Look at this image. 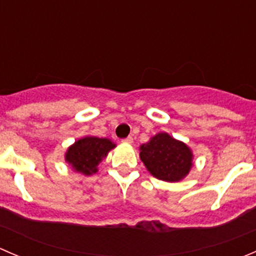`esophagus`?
I'll list each match as a JSON object with an SVG mask.
<instances>
[{"label":"esophagus","mask_w":256,"mask_h":256,"mask_svg":"<svg viewBox=\"0 0 256 256\" xmlns=\"http://www.w3.org/2000/svg\"><path fill=\"white\" fill-rule=\"evenodd\" d=\"M122 142H124V144H131L134 142V138H132V136H128V138H124V140H122Z\"/></svg>","instance_id":"34e87169"}]
</instances>
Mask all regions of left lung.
<instances>
[{"instance_id": "obj_1", "label": "left lung", "mask_w": 256, "mask_h": 256, "mask_svg": "<svg viewBox=\"0 0 256 256\" xmlns=\"http://www.w3.org/2000/svg\"><path fill=\"white\" fill-rule=\"evenodd\" d=\"M140 160L157 180L180 182L193 167V152L167 132H158L140 146Z\"/></svg>"}]
</instances>
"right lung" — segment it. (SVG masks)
<instances>
[{"instance_id": "add662e5", "label": "right lung", "mask_w": 256, "mask_h": 256, "mask_svg": "<svg viewBox=\"0 0 256 256\" xmlns=\"http://www.w3.org/2000/svg\"><path fill=\"white\" fill-rule=\"evenodd\" d=\"M115 147L116 144L110 138L84 136L68 147L66 162L78 174L92 176L96 174L100 162Z\"/></svg>"}]
</instances>
